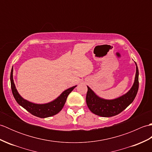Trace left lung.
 I'll list each match as a JSON object with an SVG mask.
<instances>
[{"mask_svg": "<svg viewBox=\"0 0 152 152\" xmlns=\"http://www.w3.org/2000/svg\"><path fill=\"white\" fill-rule=\"evenodd\" d=\"M135 63V62H134ZM136 64V74L133 86L125 94L114 99H104L99 97L93 90L88 87L86 103L91 112L101 117H112L119 114L131 104L138 90V69Z\"/></svg>", "mask_w": 152, "mask_h": 152, "instance_id": "obj_1", "label": "left lung"}]
</instances>
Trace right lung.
Instances as JSON below:
<instances>
[{
    "mask_svg": "<svg viewBox=\"0 0 152 152\" xmlns=\"http://www.w3.org/2000/svg\"><path fill=\"white\" fill-rule=\"evenodd\" d=\"M10 82L12 94L16 102L28 112H30L31 114L40 118L51 117L58 114L65 104L68 95L77 86H73L72 88L66 89L53 101L46 103V104H36V103L31 102L27 101L26 99H24L19 94L14 84V79H13V67L10 74Z\"/></svg>",
    "mask_w": 152,
    "mask_h": 152,
    "instance_id": "add662e5",
    "label": "right lung"
}]
</instances>
